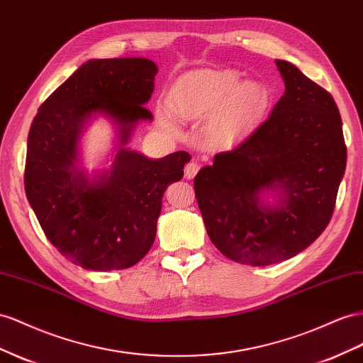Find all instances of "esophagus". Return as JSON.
Instances as JSON below:
<instances>
[{"label":"esophagus","instance_id":"obj_1","mask_svg":"<svg viewBox=\"0 0 363 363\" xmlns=\"http://www.w3.org/2000/svg\"><path fill=\"white\" fill-rule=\"evenodd\" d=\"M199 169H200V166L197 162H189L184 166V177L188 180H192L195 177V174L199 172Z\"/></svg>","mask_w":363,"mask_h":363}]
</instances>
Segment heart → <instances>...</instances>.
<instances>
[{
    "instance_id": "heart-1",
    "label": "heart",
    "mask_w": 363,
    "mask_h": 363,
    "mask_svg": "<svg viewBox=\"0 0 363 363\" xmlns=\"http://www.w3.org/2000/svg\"><path fill=\"white\" fill-rule=\"evenodd\" d=\"M272 96L261 82L244 81L233 70H206L183 76L168 96L169 110L182 121L211 117L209 133L215 140L232 142L257 126L270 108ZM163 128L175 123L164 110L157 113Z\"/></svg>"
}]
</instances>
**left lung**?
<instances>
[{"label":"left lung","instance_id":"obj_1","mask_svg":"<svg viewBox=\"0 0 363 363\" xmlns=\"http://www.w3.org/2000/svg\"><path fill=\"white\" fill-rule=\"evenodd\" d=\"M275 62L286 91L267 121L194 179L213 246L249 266L296 257L324 232L347 164L335 99L298 67Z\"/></svg>","mask_w":363,"mask_h":363}]
</instances>
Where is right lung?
Masks as SVG:
<instances>
[{
	"label": "right lung",
	"instance_id": "1",
	"mask_svg": "<svg viewBox=\"0 0 363 363\" xmlns=\"http://www.w3.org/2000/svg\"><path fill=\"white\" fill-rule=\"evenodd\" d=\"M157 65L146 57L84 62L39 106L27 139V200L53 246L85 270L128 269L150 252L168 184L191 155L150 159L128 148L154 91ZM102 115L115 126L110 169L90 176L80 162L84 130Z\"/></svg>",
	"mask_w": 363,
	"mask_h": 363
}]
</instances>
